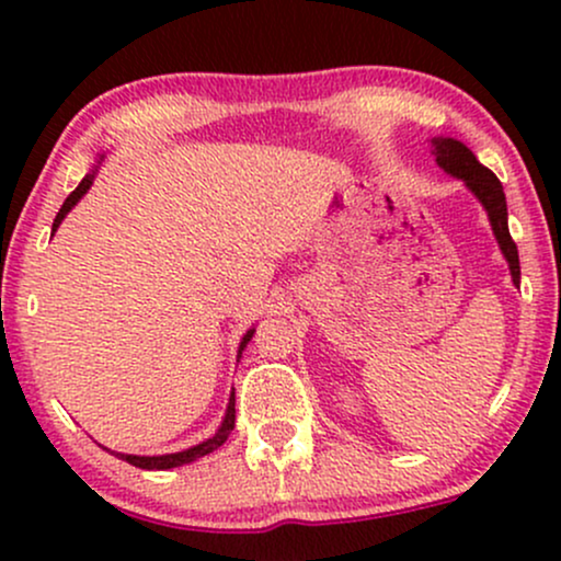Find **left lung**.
Returning a JSON list of instances; mask_svg holds the SVG:
<instances>
[{"label":"left lung","instance_id":"obj_1","mask_svg":"<svg viewBox=\"0 0 561 561\" xmlns=\"http://www.w3.org/2000/svg\"><path fill=\"white\" fill-rule=\"evenodd\" d=\"M430 147H433L437 165H440L446 173H450V176L461 179L467 190L480 199V205L488 214V221H491L495 242H499L501 253H504V259L508 263L514 287H519V253H517V244L512 240V234H508L504 186H501V182L495 179V173L491 169H485V165L474 158V152L469 150L465 141L450 139V137H433L430 139Z\"/></svg>","mask_w":561,"mask_h":561}]
</instances>
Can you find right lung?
Returning a JSON list of instances; mask_svg holds the SVG:
<instances>
[{"instance_id": "1", "label": "right lung", "mask_w": 561, "mask_h": 561, "mask_svg": "<svg viewBox=\"0 0 561 561\" xmlns=\"http://www.w3.org/2000/svg\"><path fill=\"white\" fill-rule=\"evenodd\" d=\"M102 160H105V156H100V160H96V165H94V169L89 171L87 176L81 179V184L76 186V190L70 192V195H68L66 203H62L60 214L55 216V224H53V234H55V231H57V227H60V224H62V218H66V216L70 214V210H73L76 205H79V199H81L83 195H87V192H89V186L94 184L96 169H100V163H102ZM253 334H255V327H253V330H248V332L242 334L240 351H237V362H240V358H242V351H244V347H248L250 340H253ZM231 430H234V390H231V396H229V403H227V414H224V420H221V427H218L216 433L208 437V440L197 443V446H192V448L176 450V454H163V456L115 454V450H113V454L118 456V459H124V461H128V465H134V467H139V469H173V467H182V465H192V461H197V459H203V456L214 454L216 448H221L224 443H227V437H229Z\"/></svg>"}]
</instances>
